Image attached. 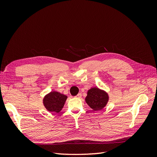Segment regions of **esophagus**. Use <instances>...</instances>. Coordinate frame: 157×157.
I'll return each mask as SVG.
<instances>
[{"label":"esophagus","mask_w":157,"mask_h":157,"mask_svg":"<svg viewBox=\"0 0 157 157\" xmlns=\"http://www.w3.org/2000/svg\"><path fill=\"white\" fill-rule=\"evenodd\" d=\"M76 97H77V98H81V97H82V94H80V93L78 94H77V96H76Z\"/></svg>","instance_id":"34e87169"}]
</instances>
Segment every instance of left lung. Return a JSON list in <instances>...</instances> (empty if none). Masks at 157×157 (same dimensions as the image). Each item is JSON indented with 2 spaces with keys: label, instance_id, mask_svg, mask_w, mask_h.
<instances>
[{
  "label": "left lung",
  "instance_id": "left-lung-1",
  "mask_svg": "<svg viewBox=\"0 0 157 157\" xmlns=\"http://www.w3.org/2000/svg\"><path fill=\"white\" fill-rule=\"evenodd\" d=\"M85 101L94 111L101 110L107 105L109 96L104 90L94 87L88 90Z\"/></svg>",
  "mask_w": 157,
  "mask_h": 157
}]
</instances>
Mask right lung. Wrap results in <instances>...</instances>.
Here are the masks:
<instances>
[{"label":"right lung","mask_w":157,"mask_h":157,"mask_svg":"<svg viewBox=\"0 0 157 157\" xmlns=\"http://www.w3.org/2000/svg\"><path fill=\"white\" fill-rule=\"evenodd\" d=\"M67 96L59 92L53 91L46 94L43 99L45 108L50 112L59 113L63 107Z\"/></svg>","instance_id":"obj_1"}]
</instances>
